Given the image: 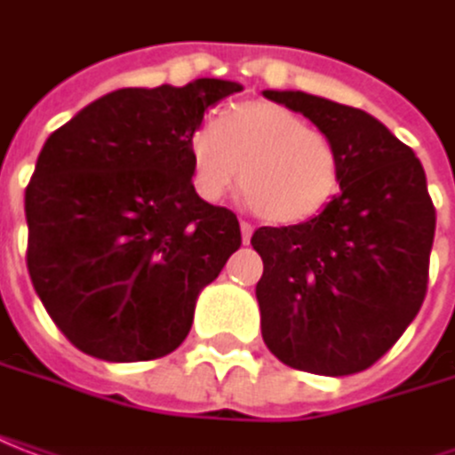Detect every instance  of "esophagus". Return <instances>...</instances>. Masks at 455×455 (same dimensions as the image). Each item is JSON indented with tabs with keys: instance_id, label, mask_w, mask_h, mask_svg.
<instances>
[{
	"instance_id": "34e87169",
	"label": "esophagus",
	"mask_w": 455,
	"mask_h": 455,
	"mask_svg": "<svg viewBox=\"0 0 455 455\" xmlns=\"http://www.w3.org/2000/svg\"><path fill=\"white\" fill-rule=\"evenodd\" d=\"M240 233H243V243H250V237H252V225H250V222H240Z\"/></svg>"
}]
</instances>
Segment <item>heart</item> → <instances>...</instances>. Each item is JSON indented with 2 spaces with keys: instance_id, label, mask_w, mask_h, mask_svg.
Wrapping results in <instances>:
<instances>
[{
  "instance_id": "1",
  "label": "heart",
  "mask_w": 455,
  "mask_h": 455,
  "mask_svg": "<svg viewBox=\"0 0 455 455\" xmlns=\"http://www.w3.org/2000/svg\"><path fill=\"white\" fill-rule=\"evenodd\" d=\"M193 186L208 203L235 188L275 225L309 220L339 186V156L324 133L277 103H237L188 140Z\"/></svg>"
}]
</instances>
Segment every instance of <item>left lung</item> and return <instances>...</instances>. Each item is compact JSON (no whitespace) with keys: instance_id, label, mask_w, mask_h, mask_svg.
I'll list each match as a JSON object with an SVG mask.
<instances>
[{"instance_id":"1","label":"left lung","mask_w":455,"mask_h":455,"mask_svg":"<svg viewBox=\"0 0 455 455\" xmlns=\"http://www.w3.org/2000/svg\"><path fill=\"white\" fill-rule=\"evenodd\" d=\"M339 156V193L312 220L258 228L262 339L282 364L347 377L389 352L424 305L436 210L413 150L362 108L262 91Z\"/></svg>"}]
</instances>
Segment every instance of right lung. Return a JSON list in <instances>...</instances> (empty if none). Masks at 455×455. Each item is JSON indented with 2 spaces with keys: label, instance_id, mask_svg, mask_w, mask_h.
<instances>
[{
  "label": "right lung",
  "instance_id": "right-lung-1",
  "mask_svg": "<svg viewBox=\"0 0 455 455\" xmlns=\"http://www.w3.org/2000/svg\"><path fill=\"white\" fill-rule=\"evenodd\" d=\"M235 81L118 89L46 138L24 212L27 267L49 317L103 362L178 349L200 290L240 247L233 210L196 193L188 140Z\"/></svg>",
  "mask_w": 455,
  "mask_h": 455
}]
</instances>
